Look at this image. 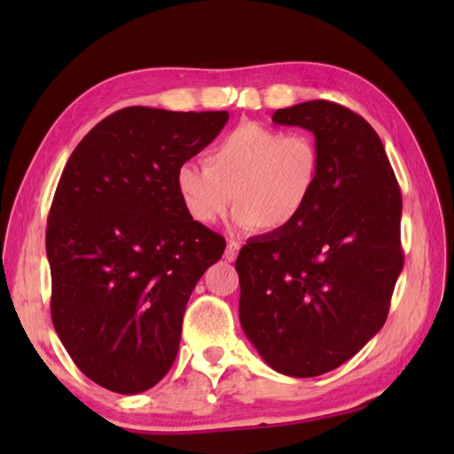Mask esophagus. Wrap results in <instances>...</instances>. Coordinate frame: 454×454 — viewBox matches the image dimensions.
Listing matches in <instances>:
<instances>
[{
    "mask_svg": "<svg viewBox=\"0 0 454 454\" xmlns=\"http://www.w3.org/2000/svg\"><path fill=\"white\" fill-rule=\"evenodd\" d=\"M240 250V242L239 240H229L227 242V248H225V259L227 261H235Z\"/></svg>",
    "mask_w": 454,
    "mask_h": 454,
    "instance_id": "34e87169",
    "label": "esophagus"
}]
</instances>
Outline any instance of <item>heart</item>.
<instances>
[{
    "instance_id": "1",
    "label": "heart",
    "mask_w": 454,
    "mask_h": 454,
    "mask_svg": "<svg viewBox=\"0 0 454 454\" xmlns=\"http://www.w3.org/2000/svg\"><path fill=\"white\" fill-rule=\"evenodd\" d=\"M206 162L177 164L174 185L187 214L214 225L235 197V227L250 232L290 227L318 184V147L307 132L246 121L206 151Z\"/></svg>"
}]
</instances>
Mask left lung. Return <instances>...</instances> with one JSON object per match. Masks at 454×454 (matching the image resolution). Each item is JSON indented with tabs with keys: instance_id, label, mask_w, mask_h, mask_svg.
Wrapping results in <instances>:
<instances>
[{
	"instance_id": "1",
	"label": "left lung",
	"mask_w": 454,
	"mask_h": 454,
	"mask_svg": "<svg viewBox=\"0 0 454 454\" xmlns=\"http://www.w3.org/2000/svg\"><path fill=\"white\" fill-rule=\"evenodd\" d=\"M272 121L314 134L318 184L290 227L242 246L240 324L274 371L318 377L387 322L403 269L402 191L379 134L352 109L310 100Z\"/></svg>"
}]
</instances>
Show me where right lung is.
Listing matches in <instances>:
<instances>
[{
  "instance_id": "1",
  "label": "right lung",
  "mask_w": 454,
  "mask_h": 454,
  "mask_svg": "<svg viewBox=\"0 0 454 454\" xmlns=\"http://www.w3.org/2000/svg\"><path fill=\"white\" fill-rule=\"evenodd\" d=\"M227 119L125 107L67 159L47 219L51 318L75 365L107 390L138 394L168 373L187 301L225 250L187 214L174 174Z\"/></svg>"
}]
</instances>
